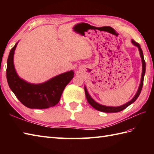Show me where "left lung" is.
Returning <instances> with one entry per match:
<instances>
[{
  "label": "left lung",
  "instance_id": "left-lung-1",
  "mask_svg": "<svg viewBox=\"0 0 154 154\" xmlns=\"http://www.w3.org/2000/svg\"><path fill=\"white\" fill-rule=\"evenodd\" d=\"M131 42L134 45H135L137 48H138V50L140 52V55L142 59V77H141V81H140V83L138 87V89L137 91V92L136 94L134 95L132 99L130 100L128 102L125 103L124 104H122V105L119 106H105V105H103V104H100L99 103H98L96 102L92 97H91L90 94H89L87 91V89L86 87L85 86V95L87 100L88 101L91 106H92L94 109H95L96 110L101 111V112H120V111H122L124 109H125L126 108H127L128 106H130V104H132L136 100L138 99V97H139L140 93H141V91L142 89V86H143V78H144V75L146 73V62L144 60V58H143V51L141 47L139 44L137 43L134 40H131Z\"/></svg>",
  "mask_w": 154,
  "mask_h": 154
}]
</instances>
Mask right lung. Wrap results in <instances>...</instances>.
<instances>
[{"label":"right lung","instance_id":"right-lung-1","mask_svg":"<svg viewBox=\"0 0 154 154\" xmlns=\"http://www.w3.org/2000/svg\"><path fill=\"white\" fill-rule=\"evenodd\" d=\"M18 42L10 51L6 68L9 87L17 99L30 109H44L59 103L64 89L73 78V70L56 75L44 83L34 84L18 76L14 65V55Z\"/></svg>","mask_w":154,"mask_h":154}]
</instances>
